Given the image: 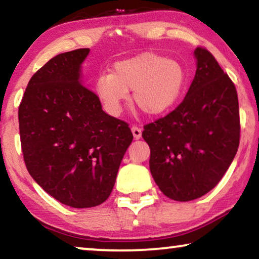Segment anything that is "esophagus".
Segmentation results:
<instances>
[{"mask_svg":"<svg viewBox=\"0 0 259 259\" xmlns=\"http://www.w3.org/2000/svg\"><path fill=\"white\" fill-rule=\"evenodd\" d=\"M131 130H132L134 139L139 140L140 138H141V128H139V127H138V126H132V128H131Z\"/></svg>","mask_w":259,"mask_h":259,"instance_id":"1","label":"esophagus"}]
</instances>
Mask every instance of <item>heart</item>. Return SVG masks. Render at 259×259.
<instances>
[{"label":"heart","mask_w":259,"mask_h":259,"mask_svg":"<svg viewBox=\"0 0 259 259\" xmlns=\"http://www.w3.org/2000/svg\"><path fill=\"white\" fill-rule=\"evenodd\" d=\"M187 86V73L178 60L154 53H143L113 66L112 73L95 80V93L104 107L119 114L132 91V101L145 114L167 113L180 100Z\"/></svg>","instance_id":"heart-1"}]
</instances>
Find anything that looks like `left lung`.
<instances>
[{
	"label": "left lung",
	"mask_w": 259,
	"mask_h": 259,
	"mask_svg": "<svg viewBox=\"0 0 259 259\" xmlns=\"http://www.w3.org/2000/svg\"><path fill=\"white\" fill-rule=\"evenodd\" d=\"M197 70L175 111L145 126L150 169L166 197L200 198L221 182L239 146V107L235 84L206 49L194 51Z\"/></svg>",
	"instance_id": "obj_1"
}]
</instances>
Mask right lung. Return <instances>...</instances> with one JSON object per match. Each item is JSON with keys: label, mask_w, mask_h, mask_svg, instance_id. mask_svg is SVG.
Instances as JSON below:
<instances>
[{"label": "right lung", "mask_w": 259, "mask_h": 259, "mask_svg": "<svg viewBox=\"0 0 259 259\" xmlns=\"http://www.w3.org/2000/svg\"><path fill=\"white\" fill-rule=\"evenodd\" d=\"M82 48L49 60L31 76L19 107L21 146L35 182L60 203L98 206L114 187L133 134L102 111L82 84Z\"/></svg>", "instance_id": "1"}]
</instances>
